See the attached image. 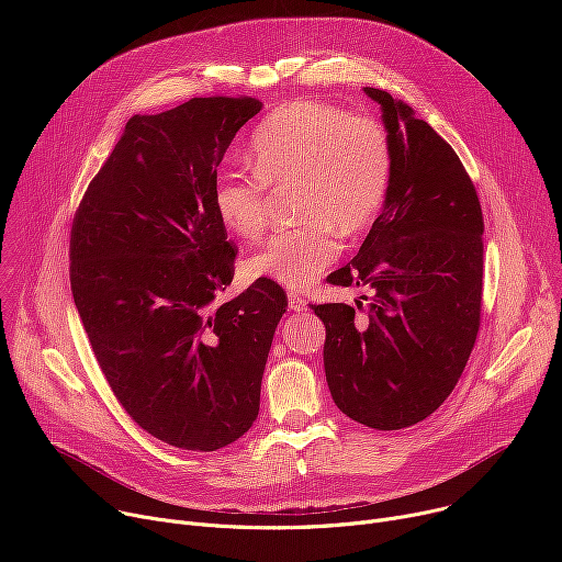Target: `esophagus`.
Here are the masks:
<instances>
[{
    "label": "esophagus",
    "instance_id": "34e87169",
    "mask_svg": "<svg viewBox=\"0 0 562 562\" xmlns=\"http://www.w3.org/2000/svg\"><path fill=\"white\" fill-rule=\"evenodd\" d=\"M306 306V300L302 295H295V293H289V308L293 311H304Z\"/></svg>",
    "mask_w": 562,
    "mask_h": 562
}]
</instances>
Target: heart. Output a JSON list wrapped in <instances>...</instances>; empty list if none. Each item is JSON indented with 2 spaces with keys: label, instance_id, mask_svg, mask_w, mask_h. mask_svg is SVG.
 Wrapping results in <instances>:
<instances>
[{
  "label": "heart",
  "instance_id": "heart-1",
  "mask_svg": "<svg viewBox=\"0 0 562 562\" xmlns=\"http://www.w3.org/2000/svg\"><path fill=\"white\" fill-rule=\"evenodd\" d=\"M254 176L224 169L213 182V209L228 233L260 237L269 222L267 187L295 184L293 231L271 235L245 262L249 280L306 289L340 256V237L367 228L380 213L391 176L382 128L336 106L295 100L276 109L249 144Z\"/></svg>",
  "mask_w": 562,
  "mask_h": 562
}]
</instances>
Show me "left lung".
Here are the masks:
<instances>
[{
  "label": "left lung",
  "mask_w": 562,
  "mask_h": 562,
  "mask_svg": "<svg viewBox=\"0 0 562 562\" xmlns=\"http://www.w3.org/2000/svg\"><path fill=\"white\" fill-rule=\"evenodd\" d=\"M364 93L382 109L389 189L358 256L327 280L371 286L373 297L364 315L362 302L311 308L327 329L338 409L393 431L431 416L462 375L480 327L485 224L456 150L403 100Z\"/></svg>",
  "instance_id": "obj_1"
}]
</instances>
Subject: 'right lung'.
I'll return each mask as SVG.
<instances>
[{"mask_svg": "<svg viewBox=\"0 0 562 562\" xmlns=\"http://www.w3.org/2000/svg\"><path fill=\"white\" fill-rule=\"evenodd\" d=\"M262 102L193 98L133 115L70 228V291L126 414L178 449L245 436L286 295L258 280L215 304L237 249L213 209L217 167Z\"/></svg>", "mask_w": 562, "mask_h": 562, "instance_id": "1", "label": "right lung"}]
</instances>
